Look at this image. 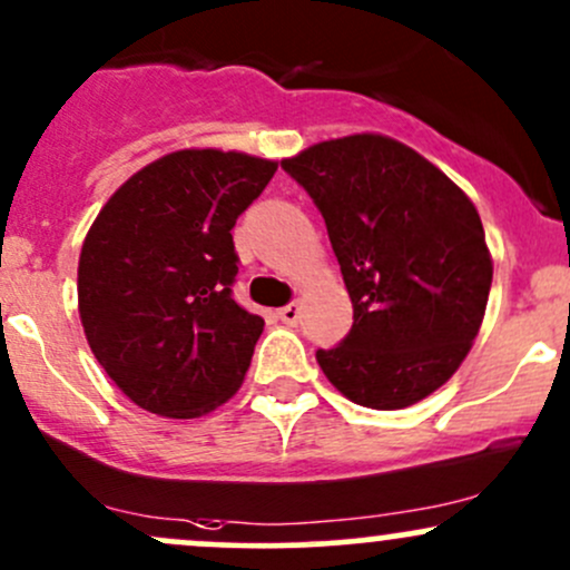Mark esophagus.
<instances>
[{
    "label": "esophagus",
    "mask_w": 570,
    "mask_h": 570,
    "mask_svg": "<svg viewBox=\"0 0 570 570\" xmlns=\"http://www.w3.org/2000/svg\"><path fill=\"white\" fill-rule=\"evenodd\" d=\"M277 317L283 323H287V326H296V323L302 321V307H298V304H287V307L277 312Z\"/></svg>",
    "instance_id": "obj_1"
}]
</instances>
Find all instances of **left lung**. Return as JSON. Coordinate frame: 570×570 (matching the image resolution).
Returning <instances> with one entry per match:
<instances>
[{
  "mask_svg": "<svg viewBox=\"0 0 570 570\" xmlns=\"http://www.w3.org/2000/svg\"><path fill=\"white\" fill-rule=\"evenodd\" d=\"M283 168L326 219L353 328L317 364L372 410L415 405L479 336L492 255L473 200L438 165L377 132L321 140Z\"/></svg>",
  "mask_w": 570,
  "mask_h": 570,
  "instance_id": "left-lung-1",
  "label": "left lung"
}]
</instances>
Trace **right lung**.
<instances>
[{
  "label": "right lung",
  "mask_w": 570,
  "mask_h": 570,
  "mask_svg": "<svg viewBox=\"0 0 570 570\" xmlns=\"http://www.w3.org/2000/svg\"><path fill=\"white\" fill-rule=\"evenodd\" d=\"M274 170L244 151H170L132 174L91 223L78 315L95 358L138 407L198 419L242 385L263 317L230 296V228Z\"/></svg>",
  "instance_id": "1"
}]
</instances>
